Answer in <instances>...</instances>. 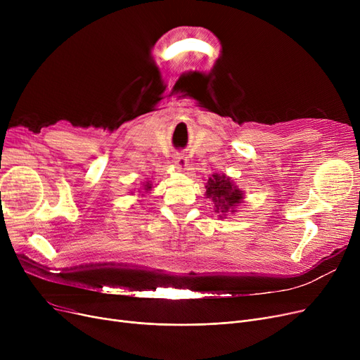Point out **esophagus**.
<instances>
[{"label": "esophagus", "mask_w": 360, "mask_h": 360, "mask_svg": "<svg viewBox=\"0 0 360 360\" xmlns=\"http://www.w3.org/2000/svg\"><path fill=\"white\" fill-rule=\"evenodd\" d=\"M174 163H175L179 169H185V167H186V163H188V159H186L185 155L176 153V155L174 156Z\"/></svg>", "instance_id": "esophagus-1"}]
</instances>
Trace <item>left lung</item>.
I'll use <instances>...</instances> for the list:
<instances>
[{
    "instance_id": "left-lung-1",
    "label": "left lung",
    "mask_w": 360,
    "mask_h": 360,
    "mask_svg": "<svg viewBox=\"0 0 360 360\" xmlns=\"http://www.w3.org/2000/svg\"><path fill=\"white\" fill-rule=\"evenodd\" d=\"M207 198H212L214 202V212L219 214H224L232 210L236 204L242 201V191L231 182L229 178L224 175H213L205 185ZM221 217V216H220Z\"/></svg>"
}]
</instances>
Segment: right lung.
Returning <instances> with one entry per match:
<instances>
[{"instance_id":"add662e5","label":"right lung","mask_w":360,"mask_h":360,"mask_svg":"<svg viewBox=\"0 0 360 360\" xmlns=\"http://www.w3.org/2000/svg\"><path fill=\"white\" fill-rule=\"evenodd\" d=\"M150 188H151V186H148V184H147V185H146V190H150Z\"/></svg>"}]
</instances>
